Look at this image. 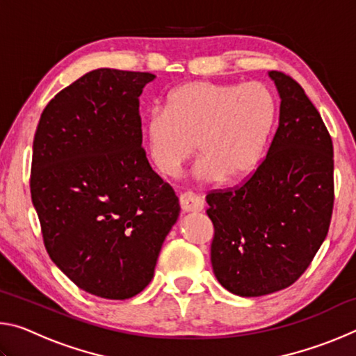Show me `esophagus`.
I'll return each mask as SVG.
<instances>
[{
  "label": "esophagus",
  "instance_id": "obj_1",
  "mask_svg": "<svg viewBox=\"0 0 356 356\" xmlns=\"http://www.w3.org/2000/svg\"><path fill=\"white\" fill-rule=\"evenodd\" d=\"M179 204H180V209H182V212H185V213L201 212V210L204 209V201L200 196L195 195V193H191V191L180 195Z\"/></svg>",
  "mask_w": 356,
  "mask_h": 356
}]
</instances>
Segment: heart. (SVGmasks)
<instances>
[{"mask_svg":"<svg viewBox=\"0 0 356 356\" xmlns=\"http://www.w3.org/2000/svg\"><path fill=\"white\" fill-rule=\"evenodd\" d=\"M275 119L276 100L262 83L193 81L168 95L166 110L149 113L144 141L163 176H176L197 146V179L236 180L261 161Z\"/></svg>","mask_w":356,"mask_h":356,"instance_id":"obj_1","label":"heart"}]
</instances>
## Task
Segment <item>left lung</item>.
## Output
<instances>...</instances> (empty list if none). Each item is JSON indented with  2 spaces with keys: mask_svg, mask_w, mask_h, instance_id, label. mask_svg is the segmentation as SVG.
<instances>
[{
  "mask_svg": "<svg viewBox=\"0 0 356 356\" xmlns=\"http://www.w3.org/2000/svg\"><path fill=\"white\" fill-rule=\"evenodd\" d=\"M280 97V125L265 159L245 182L207 195L210 248L220 284L261 297L293 284L328 234L334 202L333 141L303 88L268 72Z\"/></svg>",
  "mask_w": 356,
  "mask_h": 356,
  "instance_id": "left-lung-1",
  "label": "left lung"
}]
</instances>
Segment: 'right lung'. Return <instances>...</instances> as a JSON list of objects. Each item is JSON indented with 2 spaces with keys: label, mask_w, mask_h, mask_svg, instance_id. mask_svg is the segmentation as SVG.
Listing matches in <instances>:
<instances>
[{
  "label": "right lung",
  "mask_w": 356,
  "mask_h": 356,
  "mask_svg": "<svg viewBox=\"0 0 356 356\" xmlns=\"http://www.w3.org/2000/svg\"><path fill=\"white\" fill-rule=\"evenodd\" d=\"M155 75L97 69L48 102L33 141L31 200L48 256L84 292L135 297L179 218L141 147L140 95Z\"/></svg>",
  "instance_id": "1"
}]
</instances>
